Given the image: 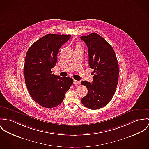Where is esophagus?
I'll return each mask as SVG.
<instances>
[{
	"label": "esophagus",
	"instance_id": "34e87169",
	"mask_svg": "<svg viewBox=\"0 0 149 149\" xmlns=\"http://www.w3.org/2000/svg\"><path fill=\"white\" fill-rule=\"evenodd\" d=\"M73 83H74V84H75V85H77V84H80V81H77V80H74V81H73Z\"/></svg>",
	"mask_w": 149,
	"mask_h": 149
}]
</instances>
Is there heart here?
<instances>
[{
  "label": "heart",
  "mask_w": 149,
  "mask_h": 149,
  "mask_svg": "<svg viewBox=\"0 0 149 149\" xmlns=\"http://www.w3.org/2000/svg\"><path fill=\"white\" fill-rule=\"evenodd\" d=\"M77 48H81V47H80V45H77Z\"/></svg>",
  "instance_id": "b5f03b06"
}]
</instances>
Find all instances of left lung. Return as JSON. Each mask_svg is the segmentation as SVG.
<instances>
[{"mask_svg":"<svg viewBox=\"0 0 149 149\" xmlns=\"http://www.w3.org/2000/svg\"><path fill=\"white\" fill-rule=\"evenodd\" d=\"M80 38L88 47L89 65L94 69L92 83L81 82L88 89L81 102L90 109L101 108L115 93L119 75L118 61L112 47L100 35L93 32Z\"/></svg>","mask_w":149,"mask_h":149,"instance_id":"obj_1","label":"left lung"}]
</instances>
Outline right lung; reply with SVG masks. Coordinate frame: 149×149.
<instances>
[{"label": "right lung", "instance_id": "obj_1", "mask_svg": "<svg viewBox=\"0 0 149 149\" xmlns=\"http://www.w3.org/2000/svg\"><path fill=\"white\" fill-rule=\"evenodd\" d=\"M70 35L47 34L28 49L24 64L25 82L29 95L41 106L52 108L59 105L73 80L52 73L61 47Z\"/></svg>", "mask_w": 149, "mask_h": 149}]
</instances>
